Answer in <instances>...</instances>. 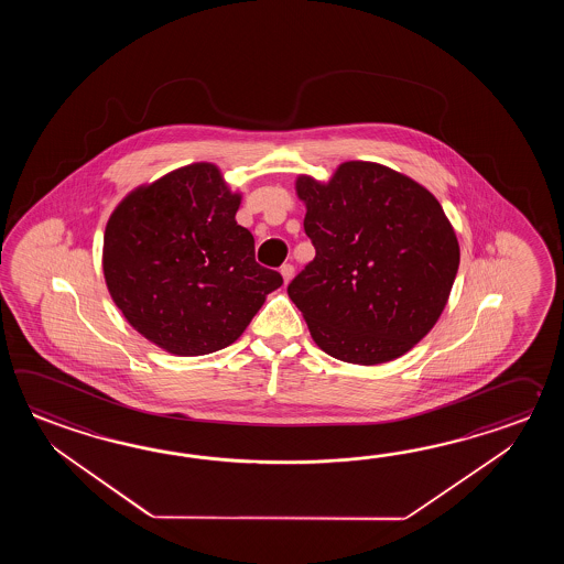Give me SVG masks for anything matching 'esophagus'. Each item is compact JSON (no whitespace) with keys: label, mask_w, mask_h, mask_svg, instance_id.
Wrapping results in <instances>:
<instances>
[{"label":"esophagus","mask_w":564,"mask_h":564,"mask_svg":"<svg viewBox=\"0 0 564 564\" xmlns=\"http://www.w3.org/2000/svg\"><path fill=\"white\" fill-rule=\"evenodd\" d=\"M280 274L284 278V284H288L294 278V265L284 264L280 268Z\"/></svg>","instance_id":"1"}]
</instances>
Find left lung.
<instances>
[{"mask_svg": "<svg viewBox=\"0 0 564 564\" xmlns=\"http://www.w3.org/2000/svg\"><path fill=\"white\" fill-rule=\"evenodd\" d=\"M316 256L288 296L326 355L352 365L399 359L442 316L459 265L456 231L417 181L347 161L323 183L299 175Z\"/></svg>", "mask_w": 564, "mask_h": 564, "instance_id": "8db88e82", "label": "left lung"}]
</instances>
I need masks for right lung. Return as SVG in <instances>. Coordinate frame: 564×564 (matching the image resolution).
I'll use <instances>...</instances> for the list:
<instances>
[{
  "mask_svg": "<svg viewBox=\"0 0 564 564\" xmlns=\"http://www.w3.org/2000/svg\"><path fill=\"white\" fill-rule=\"evenodd\" d=\"M241 195L214 163L132 189L108 217L102 272L132 328L177 357L229 347L282 276L256 262Z\"/></svg>",
  "mask_w": 564,
  "mask_h": 564,
  "instance_id": "1",
  "label": "right lung"
}]
</instances>
